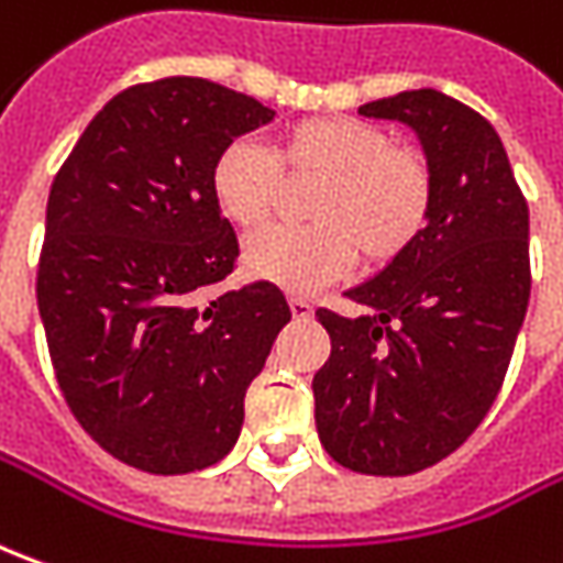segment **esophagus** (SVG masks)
<instances>
[{
    "label": "esophagus",
    "instance_id": "obj_1",
    "mask_svg": "<svg viewBox=\"0 0 563 563\" xmlns=\"http://www.w3.org/2000/svg\"><path fill=\"white\" fill-rule=\"evenodd\" d=\"M289 308H292V318L296 320H308L314 314V305L308 299H301V296H289Z\"/></svg>",
    "mask_w": 563,
    "mask_h": 563
}]
</instances>
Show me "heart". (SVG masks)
Returning a JSON list of instances; mask_svg holds the SVG:
<instances>
[{
    "label": "heart",
    "mask_w": 563,
    "mask_h": 563,
    "mask_svg": "<svg viewBox=\"0 0 563 563\" xmlns=\"http://www.w3.org/2000/svg\"><path fill=\"white\" fill-rule=\"evenodd\" d=\"M289 186H318L311 227L271 230L245 245L252 277L311 292L361 262L386 267L423 236L433 214V167L379 124L333 114L308 118L274 136L271 155L230 143L211 165V199L245 233L262 230Z\"/></svg>",
    "instance_id": "obj_1"
}]
</instances>
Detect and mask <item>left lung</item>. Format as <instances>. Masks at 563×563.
Here are the masks:
<instances>
[{"mask_svg":"<svg viewBox=\"0 0 563 563\" xmlns=\"http://www.w3.org/2000/svg\"><path fill=\"white\" fill-rule=\"evenodd\" d=\"M401 121L433 167V214L398 262L318 308L330 358L314 374L327 455L371 476L433 467L479 427L505 383L530 301V211L493 124L437 89L358 108Z\"/></svg>","mask_w":563,"mask_h":563,"instance_id":"left-lung-1","label":"left lung"}]
</instances>
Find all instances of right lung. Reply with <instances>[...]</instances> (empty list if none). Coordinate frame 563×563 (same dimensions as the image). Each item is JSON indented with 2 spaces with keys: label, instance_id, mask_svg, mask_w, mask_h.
I'll list each match as a JSON object with an SVG mask.
<instances>
[{
  "label": "right lung",
  "instance_id": "add662e5",
  "mask_svg": "<svg viewBox=\"0 0 563 563\" xmlns=\"http://www.w3.org/2000/svg\"><path fill=\"white\" fill-rule=\"evenodd\" d=\"M271 118L202 77L136 84L89 121L52 180L36 305L55 379L77 423L136 471L221 461L292 318L267 280L205 296L240 258L211 165Z\"/></svg>",
  "mask_w": 563,
  "mask_h": 563
}]
</instances>
